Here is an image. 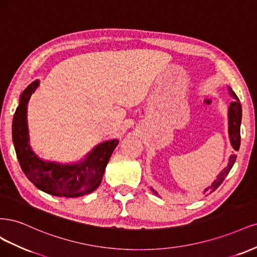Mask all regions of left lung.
Instances as JSON below:
<instances>
[{
  "mask_svg": "<svg viewBox=\"0 0 257 257\" xmlns=\"http://www.w3.org/2000/svg\"><path fill=\"white\" fill-rule=\"evenodd\" d=\"M228 93L231 97L235 98L234 101H231L228 107V134H229V139H230V143L231 146L234 147L235 151H239V146H240V123H241V116H242V110H241V103H240V100L236 94L233 92L229 86H227ZM237 157L235 155L230 156L229 162L227 164L226 169L223 170L217 177V179L213 181L211 186L209 188H206L204 191L205 192H213L222 183L223 180L225 179L227 176V174L229 173L230 169L233 168V165L236 161ZM156 193V192H155Z\"/></svg>",
  "mask_w": 257,
  "mask_h": 257,
  "instance_id": "1",
  "label": "left lung"
}]
</instances>
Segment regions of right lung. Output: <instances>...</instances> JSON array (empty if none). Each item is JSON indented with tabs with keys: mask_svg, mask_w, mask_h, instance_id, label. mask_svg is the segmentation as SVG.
Segmentation results:
<instances>
[{
	"mask_svg": "<svg viewBox=\"0 0 257 257\" xmlns=\"http://www.w3.org/2000/svg\"><path fill=\"white\" fill-rule=\"evenodd\" d=\"M38 84V81H34L24 89L13 118V142L20 167L31 183L48 194L64 197L88 194L100 185L118 141L111 140L99 144L84 161L76 164L62 165L37 158L29 145L27 106Z\"/></svg>",
	"mask_w": 257,
	"mask_h": 257,
	"instance_id": "right-lung-1",
	"label": "right lung"
}]
</instances>
